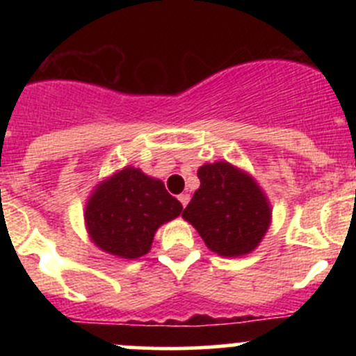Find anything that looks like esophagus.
Returning <instances> with one entry per match:
<instances>
[{
    "instance_id": "34e87169",
    "label": "esophagus",
    "mask_w": 356,
    "mask_h": 356,
    "mask_svg": "<svg viewBox=\"0 0 356 356\" xmlns=\"http://www.w3.org/2000/svg\"><path fill=\"white\" fill-rule=\"evenodd\" d=\"M189 198H191V196H189L188 193H182V195L179 196V201H181V204H182V207H184V208H186V204L189 203Z\"/></svg>"
}]
</instances>
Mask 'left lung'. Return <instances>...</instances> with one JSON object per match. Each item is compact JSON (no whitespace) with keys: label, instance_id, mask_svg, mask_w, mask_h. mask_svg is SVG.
<instances>
[{"label":"left lung","instance_id":"1","mask_svg":"<svg viewBox=\"0 0 356 356\" xmlns=\"http://www.w3.org/2000/svg\"><path fill=\"white\" fill-rule=\"evenodd\" d=\"M198 179L200 189L182 217L220 257L253 251L270 225V207L257 182L227 161L203 165Z\"/></svg>","mask_w":356,"mask_h":356}]
</instances>
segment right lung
Returning a JSON list of instances; mask_svg holds the SVG:
<instances>
[{
  "label": "right lung",
  "mask_w": 356,
  "mask_h": 356,
  "mask_svg": "<svg viewBox=\"0 0 356 356\" xmlns=\"http://www.w3.org/2000/svg\"><path fill=\"white\" fill-rule=\"evenodd\" d=\"M181 211L182 204L168 195L163 182L127 167L92 193L86 224L103 251L132 260L148 253L156 229Z\"/></svg>",
  "instance_id": "right-lung-1"
}]
</instances>
